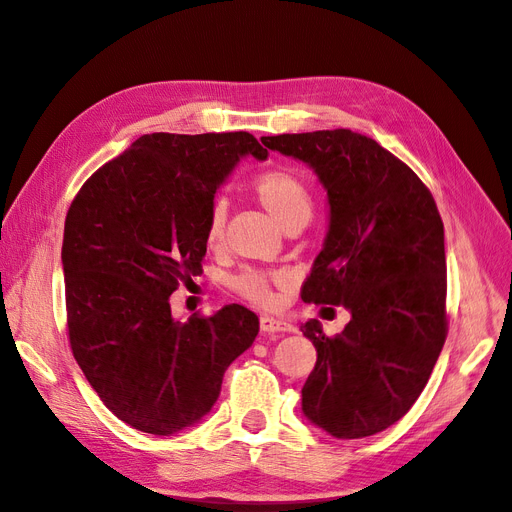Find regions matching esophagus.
<instances>
[{
    "label": "esophagus",
    "instance_id": "esophagus-1",
    "mask_svg": "<svg viewBox=\"0 0 512 512\" xmlns=\"http://www.w3.org/2000/svg\"><path fill=\"white\" fill-rule=\"evenodd\" d=\"M259 327H261V332H266V334L295 332V327H293L291 323H287V321H283V319H274V317H268V315H263V317L259 319Z\"/></svg>",
    "mask_w": 512,
    "mask_h": 512
}]
</instances>
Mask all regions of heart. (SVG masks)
I'll return each instance as SVG.
<instances>
[{
  "label": "heart",
  "mask_w": 512,
  "mask_h": 512,
  "mask_svg": "<svg viewBox=\"0 0 512 512\" xmlns=\"http://www.w3.org/2000/svg\"><path fill=\"white\" fill-rule=\"evenodd\" d=\"M255 200L266 208L272 217L285 229L293 225H306L312 214V193L306 180L291 170L272 168L261 172L251 185ZM227 223V204L223 200H214L208 208L204 236L208 246H219L225 238ZM285 276L276 272H261L246 268L232 278V289L242 300L268 306L274 300L272 289L283 285Z\"/></svg>",
  "instance_id": "1"
}]
</instances>
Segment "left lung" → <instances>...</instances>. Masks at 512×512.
Instances as JSON below:
<instances>
[{
  "label": "left lung",
  "mask_w": 512,
  "mask_h": 512,
  "mask_svg": "<svg viewBox=\"0 0 512 512\" xmlns=\"http://www.w3.org/2000/svg\"><path fill=\"white\" fill-rule=\"evenodd\" d=\"M317 172L329 232L302 285L308 304L344 306L351 321L325 336L302 325L317 364L304 415L336 438H366L400 421L430 381L447 340V257L434 197L404 161L351 129L261 138Z\"/></svg>",
  "instance_id": "8db88e82"
}]
</instances>
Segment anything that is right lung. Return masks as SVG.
I'll return each mask as SVG.
<instances>
[{"label":"right lung","mask_w":512,"mask_h":512,"mask_svg":"<svg viewBox=\"0 0 512 512\" xmlns=\"http://www.w3.org/2000/svg\"><path fill=\"white\" fill-rule=\"evenodd\" d=\"M242 155L268 151L249 131L146 134L85 180L65 217L74 359L106 408L140 432L170 436L200 421L259 332L240 304L187 323L170 308L202 274L208 208Z\"/></svg>","instance_id":"right-lung-1"}]
</instances>
